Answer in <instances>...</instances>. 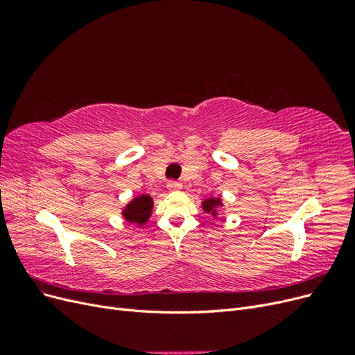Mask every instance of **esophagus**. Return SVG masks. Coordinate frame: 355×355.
Wrapping results in <instances>:
<instances>
[{"label":"esophagus","instance_id":"1","mask_svg":"<svg viewBox=\"0 0 355 355\" xmlns=\"http://www.w3.org/2000/svg\"><path fill=\"white\" fill-rule=\"evenodd\" d=\"M167 188H168V191H179V189H182V184H179V182H175V180H170V182H167Z\"/></svg>","mask_w":355,"mask_h":355}]
</instances>
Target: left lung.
Masks as SVG:
<instances>
[{
	"instance_id": "1",
	"label": "left lung",
	"mask_w": 355,
	"mask_h": 355,
	"mask_svg": "<svg viewBox=\"0 0 355 355\" xmlns=\"http://www.w3.org/2000/svg\"><path fill=\"white\" fill-rule=\"evenodd\" d=\"M223 206V202L219 197H209L201 202V207L206 213H210L213 218L218 216V210Z\"/></svg>"
}]
</instances>
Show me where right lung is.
Returning <instances> with one entry per match:
<instances>
[{"mask_svg":"<svg viewBox=\"0 0 355 355\" xmlns=\"http://www.w3.org/2000/svg\"><path fill=\"white\" fill-rule=\"evenodd\" d=\"M153 209H154L153 197L148 194H141L132 198L125 204L121 214L127 222L136 223L137 227H142V225H145L149 220V218H151Z\"/></svg>","mask_w":355,"mask_h":355,"instance_id":"right-lung-1","label":"right lung"}]
</instances>
